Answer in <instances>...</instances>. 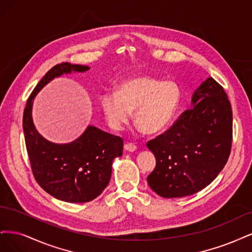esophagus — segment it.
<instances>
[{"mask_svg":"<svg viewBox=\"0 0 252 252\" xmlns=\"http://www.w3.org/2000/svg\"><path fill=\"white\" fill-rule=\"evenodd\" d=\"M136 149H137V147L132 142H127L125 144V150L127 152H134V151H136Z\"/></svg>","mask_w":252,"mask_h":252,"instance_id":"esophagus-1","label":"esophagus"}]
</instances>
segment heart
Here are the masks:
<instances>
[{
    "mask_svg": "<svg viewBox=\"0 0 252 252\" xmlns=\"http://www.w3.org/2000/svg\"><path fill=\"white\" fill-rule=\"evenodd\" d=\"M180 97L179 87L174 82L141 75L121 83L117 93H104L100 97V105L113 129L123 128L135 111L137 126L145 134H155L172 120Z\"/></svg>",
    "mask_w": 252,
    "mask_h": 252,
    "instance_id": "obj_1",
    "label": "heart"
}]
</instances>
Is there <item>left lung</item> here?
I'll use <instances>...</instances> for the list:
<instances>
[{
	"instance_id": "8db88e82",
	"label": "left lung",
	"mask_w": 252,
	"mask_h": 252,
	"mask_svg": "<svg viewBox=\"0 0 252 252\" xmlns=\"http://www.w3.org/2000/svg\"><path fill=\"white\" fill-rule=\"evenodd\" d=\"M163 134L148 141L156 167L150 188L163 198L190 196L212 183L225 166L232 144V111L224 88L207 78Z\"/></svg>"
}]
</instances>
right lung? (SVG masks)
Returning <instances> with one entry per match:
<instances>
[{
  "mask_svg": "<svg viewBox=\"0 0 252 252\" xmlns=\"http://www.w3.org/2000/svg\"><path fill=\"white\" fill-rule=\"evenodd\" d=\"M87 70L89 67L82 64H56L39 80L28 97L23 115L26 149L36 182L52 197L70 203L92 201L107 188L112 175V162L123 155L124 140L89 126L85 133L71 143L48 141L37 133L32 123V99L54 77L71 71Z\"/></svg>",
  "mask_w": 252,
  "mask_h": 252,
  "instance_id": "obj_1",
  "label": "right lung"
}]
</instances>
